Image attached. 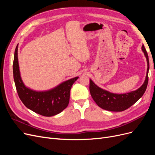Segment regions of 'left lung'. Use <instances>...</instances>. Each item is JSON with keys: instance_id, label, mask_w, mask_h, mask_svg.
Masks as SVG:
<instances>
[{"instance_id": "8db88e82", "label": "left lung", "mask_w": 155, "mask_h": 155, "mask_svg": "<svg viewBox=\"0 0 155 155\" xmlns=\"http://www.w3.org/2000/svg\"><path fill=\"white\" fill-rule=\"evenodd\" d=\"M142 50L146 59L147 73L143 85L137 90L125 94H114L104 90L90 79L91 95L96 104L101 109L111 112H121L134 105L141 98L146 91L148 84V74L149 70V63L148 55L143 45Z\"/></svg>"}]
</instances>
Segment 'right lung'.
Here are the masks:
<instances>
[{"mask_svg":"<svg viewBox=\"0 0 155 155\" xmlns=\"http://www.w3.org/2000/svg\"><path fill=\"white\" fill-rule=\"evenodd\" d=\"M13 72L17 92L22 104L27 109L46 117L54 116L66 109L69 104L70 89L79 78L68 79L45 91H36L26 87L18 66V45L14 54Z\"/></svg>","mask_w":155,"mask_h":155,"instance_id":"1","label":"right lung"}]
</instances>
